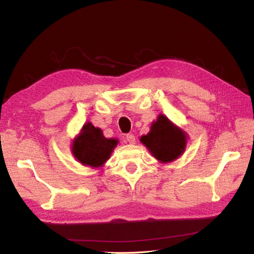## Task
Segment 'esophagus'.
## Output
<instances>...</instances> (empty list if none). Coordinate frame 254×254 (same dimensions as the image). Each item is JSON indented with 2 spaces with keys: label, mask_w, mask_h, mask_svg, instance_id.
Masks as SVG:
<instances>
[{
  "label": "esophagus",
  "mask_w": 254,
  "mask_h": 254,
  "mask_svg": "<svg viewBox=\"0 0 254 254\" xmlns=\"http://www.w3.org/2000/svg\"><path fill=\"white\" fill-rule=\"evenodd\" d=\"M126 140L128 141V143L130 144H134L135 143V136L132 133H128L126 135Z\"/></svg>",
  "instance_id": "esophagus-1"
}]
</instances>
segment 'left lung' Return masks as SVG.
I'll list each match as a JSON object with an SVG mask.
<instances>
[{"mask_svg":"<svg viewBox=\"0 0 254 254\" xmlns=\"http://www.w3.org/2000/svg\"><path fill=\"white\" fill-rule=\"evenodd\" d=\"M140 140L160 162L168 163L186 150L187 133L160 114L157 121L152 122L149 133L142 135Z\"/></svg>","mask_w":254,"mask_h":254,"instance_id":"1","label":"left lung"}]
</instances>
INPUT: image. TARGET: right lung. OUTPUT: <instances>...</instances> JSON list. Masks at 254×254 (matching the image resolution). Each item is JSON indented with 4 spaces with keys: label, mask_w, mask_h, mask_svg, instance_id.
I'll return each instance as SVG.
<instances>
[{
    "label": "right lung",
    "mask_w": 254,
    "mask_h": 254,
    "mask_svg": "<svg viewBox=\"0 0 254 254\" xmlns=\"http://www.w3.org/2000/svg\"><path fill=\"white\" fill-rule=\"evenodd\" d=\"M118 143L117 139H107L101 129L89 122L73 141L72 153L83 165L101 167L110 158Z\"/></svg>",
    "instance_id": "add662e5"
}]
</instances>
